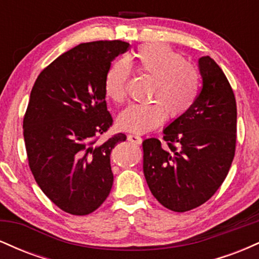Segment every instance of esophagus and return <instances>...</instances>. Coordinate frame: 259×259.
Wrapping results in <instances>:
<instances>
[{
	"instance_id": "1",
	"label": "esophagus",
	"mask_w": 259,
	"mask_h": 259,
	"mask_svg": "<svg viewBox=\"0 0 259 259\" xmlns=\"http://www.w3.org/2000/svg\"><path fill=\"white\" fill-rule=\"evenodd\" d=\"M127 140H129L132 144H135V145H140L142 142L141 136L134 135V134H130V135H127Z\"/></svg>"
}]
</instances>
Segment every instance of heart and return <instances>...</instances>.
Masks as SVG:
<instances>
[{
    "label": "heart",
    "mask_w": 259,
    "mask_h": 259,
    "mask_svg": "<svg viewBox=\"0 0 259 259\" xmlns=\"http://www.w3.org/2000/svg\"><path fill=\"white\" fill-rule=\"evenodd\" d=\"M133 65L153 78L150 97L154 101L127 106L118 115L117 125L120 130L134 134L151 132L167 115L178 119L194 106L200 89L197 69L179 53L159 44L142 45L133 57L113 64L105 81V92L113 102L121 103L125 100Z\"/></svg>",
    "instance_id": "heart-1"
}]
</instances>
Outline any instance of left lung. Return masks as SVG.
<instances>
[{"instance_id":"8db88e82","label":"left lung","mask_w":259,"mask_h":259,"mask_svg":"<svg viewBox=\"0 0 259 259\" xmlns=\"http://www.w3.org/2000/svg\"><path fill=\"white\" fill-rule=\"evenodd\" d=\"M202 86L194 106L163 130L146 139L144 174L162 206L187 212L215 194L231 167L236 148V101L214 59H198Z\"/></svg>"}]
</instances>
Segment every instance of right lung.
Returning <instances> with one entry per match:
<instances>
[{
  "label": "right lung",
  "instance_id": "1",
  "mask_svg": "<svg viewBox=\"0 0 259 259\" xmlns=\"http://www.w3.org/2000/svg\"><path fill=\"white\" fill-rule=\"evenodd\" d=\"M127 49L120 40L80 44L47 65L32 86L23 120L29 167L44 194L69 214H90L111 192V152L126 136L96 141L113 124L106 76Z\"/></svg>",
  "mask_w": 259,
  "mask_h": 259
}]
</instances>
